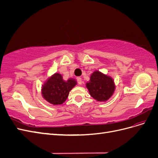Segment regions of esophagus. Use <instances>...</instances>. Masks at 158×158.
<instances>
[{"mask_svg":"<svg viewBox=\"0 0 158 158\" xmlns=\"http://www.w3.org/2000/svg\"><path fill=\"white\" fill-rule=\"evenodd\" d=\"M77 81H78V84H80V85L82 84V82H82V79L80 77H78V78H77Z\"/></svg>","mask_w":158,"mask_h":158,"instance_id":"obj_1","label":"esophagus"}]
</instances>
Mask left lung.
I'll return each mask as SVG.
<instances>
[{
  "label": "left lung",
  "mask_w": 158,
  "mask_h": 158,
  "mask_svg": "<svg viewBox=\"0 0 158 158\" xmlns=\"http://www.w3.org/2000/svg\"><path fill=\"white\" fill-rule=\"evenodd\" d=\"M89 95L97 102H106L112 97L116 85L111 76L95 70L85 84Z\"/></svg>",
  "instance_id": "obj_1"
}]
</instances>
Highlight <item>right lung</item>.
<instances>
[{
	"instance_id": "add662e5",
	"label": "right lung",
	"mask_w": 158,
	"mask_h": 158,
	"mask_svg": "<svg viewBox=\"0 0 158 158\" xmlns=\"http://www.w3.org/2000/svg\"><path fill=\"white\" fill-rule=\"evenodd\" d=\"M76 84L75 79L69 78L65 81L60 74L55 73L49 76L42 85L41 94L47 102L53 106H59L66 101L70 91Z\"/></svg>"
}]
</instances>
